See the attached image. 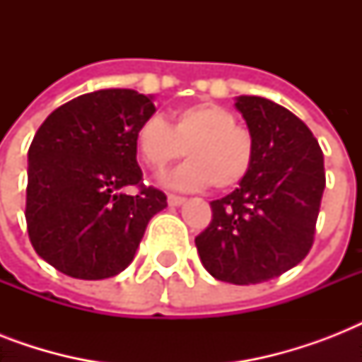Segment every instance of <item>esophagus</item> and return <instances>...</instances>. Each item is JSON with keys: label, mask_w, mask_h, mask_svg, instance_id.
Returning a JSON list of instances; mask_svg holds the SVG:
<instances>
[{"label": "esophagus", "mask_w": 362, "mask_h": 362, "mask_svg": "<svg viewBox=\"0 0 362 362\" xmlns=\"http://www.w3.org/2000/svg\"><path fill=\"white\" fill-rule=\"evenodd\" d=\"M167 201H169L170 206H180L182 203H186V197H180V195L169 193V195H167Z\"/></svg>", "instance_id": "1"}]
</instances>
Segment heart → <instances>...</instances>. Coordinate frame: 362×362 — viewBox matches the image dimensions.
<instances>
[{
    "label": "heart",
    "instance_id": "heart-1",
    "mask_svg": "<svg viewBox=\"0 0 362 362\" xmlns=\"http://www.w3.org/2000/svg\"><path fill=\"white\" fill-rule=\"evenodd\" d=\"M136 152L150 170H163L184 153L189 158L169 176L184 189L212 184L218 192L237 187L253 167L255 141L246 125L223 105L197 103L180 109L167 125L150 116L135 133Z\"/></svg>",
    "mask_w": 362,
    "mask_h": 362
}]
</instances>
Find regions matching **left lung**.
I'll return each mask as SVG.
<instances>
[{"label":"left lung","instance_id":"1","mask_svg":"<svg viewBox=\"0 0 362 362\" xmlns=\"http://www.w3.org/2000/svg\"><path fill=\"white\" fill-rule=\"evenodd\" d=\"M255 141L250 175L210 203L212 221L195 237L216 280L250 286L281 276L312 250L325 189L320 144L303 120L257 95L237 99Z\"/></svg>","mask_w":362,"mask_h":362}]
</instances>
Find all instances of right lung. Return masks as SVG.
<instances>
[{
	"instance_id": "obj_1",
	"label": "right lung",
	"mask_w": 362,
	"mask_h": 362,
	"mask_svg": "<svg viewBox=\"0 0 362 362\" xmlns=\"http://www.w3.org/2000/svg\"><path fill=\"white\" fill-rule=\"evenodd\" d=\"M156 112L135 90H99L62 105L28 150L25 223L31 246L78 280L116 276L135 257L167 195L142 184L135 133ZM137 187L136 196L123 189Z\"/></svg>"
}]
</instances>
